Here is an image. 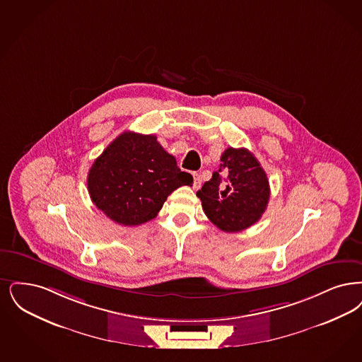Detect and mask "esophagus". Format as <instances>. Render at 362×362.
I'll list each match as a JSON object with an SVG mask.
<instances>
[{"label":"esophagus","mask_w":362,"mask_h":362,"mask_svg":"<svg viewBox=\"0 0 362 362\" xmlns=\"http://www.w3.org/2000/svg\"><path fill=\"white\" fill-rule=\"evenodd\" d=\"M192 177H194V183H192V187L195 188V189H198V188L201 187V185H202L201 176H199V174L194 173V174H192Z\"/></svg>","instance_id":"esophagus-1"}]
</instances>
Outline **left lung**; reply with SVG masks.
<instances>
[{
  "mask_svg": "<svg viewBox=\"0 0 362 362\" xmlns=\"http://www.w3.org/2000/svg\"><path fill=\"white\" fill-rule=\"evenodd\" d=\"M204 214L226 233L241 232L264 214L271 189L259 160L245 148H228L217 171L197 192Z\"/></svg>",
  "mask_w": 362,
  "mask_h": 362,
  "instance_id": "obj_1",
  "label": "left lung"
}]
</instances>
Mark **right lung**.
Listing matches in <instances>:
<instances>
[{"label": "right lung", "instance_id": "1", "mask_svg": "<svg viewBox=\"0 0 362 362\" xmlns=\"http://www.w3.org/2000/svg\"><path fill=\"white\" fill-rule=\"evenodd\" d=\"M192 176L182 171L153 134L124 132L91 165L87 188L93 203L124 226L158 216L167 197Z\"/></svg>", "mask_w": 362, "mask_h": 362}]
</instances>
